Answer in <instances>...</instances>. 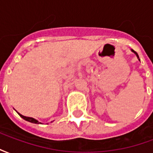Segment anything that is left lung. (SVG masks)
Returning <instances> with one entry per match:
<instances>
[{
  "label": "left lung",
  "mask_w": 153,
  "mask_h": 153,
  "mask_svg": "<svg viewBox=\"0 0 153 153\" xmlns=\"http://www.w3.org/2000/svg\"><path fill=\"white\" fill-rule=\"evenodd\" d=\"M132 51H133V52H134V53H135V54H136V56H138V53H137V52H136V51H134V50H132Z\"/></svg>",
  "instance_id": "left-lung-1"
}]
</instances>
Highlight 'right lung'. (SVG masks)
<instances>
[{"label": "right lung", "instance_id": "add662e5", "mask_svg": "<svg viewBox=\"0 0 153 153\" xmlns=\"http://www.w3.org/2000/svg\"><path fill=\"white\" fill-rule=\"evenodd\" d=\"M18 114L20 115V117H22V118L24 119V120H27V121L31 122V123H34V124H39V123H40V122H38V120H35V119L31 118V117H26V116H25V115H22L21 114H19V113H18Z\"/></svg>", "mask_w": 153, "mask_h": 153}]
</instances>
